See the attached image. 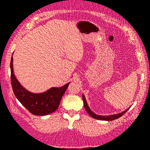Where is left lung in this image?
Listing matches in <instances>:
<instances>
[{
    "label": "left lung",
    "mask_w": 150,
    "mask_h": 150,
    "mask_svg": "<svg viewBox=\"0 0 150 150\" xmlns=\"http://www.w3.org/2000/svg\"><path fill=\"white\" fill-rule=\"evenodd\" d=\"M82 99H83V102H84V106L87 112L89 113V115L91 117H93V119H96L98 120H115L118 118L120 117L121 116H122L127 111H128L129 108H128V109L126 110L125 111H124L122 113H118V114H115V115H108V116H102V115H98L94 113L93 111H92L90 108H89L88 105L87 104V102L86 100V98L84 95H82Z\"/></svg>",
    "instance_id": "1"
}]
</instances>
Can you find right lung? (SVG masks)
Segmentation results:
<instances>
[{
	"label": "right lung",
	"instance_id": "obj_1",
	"mask_svg": "<svg viewBox=\"0 0 150 150\" xmlns=\"http://www.w3.org/2000/svg\"><path fill=\"white\" fill-rule=\"evenodd\" d=\"M13 57L11 59V83L13 91L19 102L35 115H47L59 108L60 102L70 82L60 88H52L42 93L26 90L16 79L13 73Z\"/></svg>",
	"mask_w": 150,
	"mask_h": 150
}]
</instances>
